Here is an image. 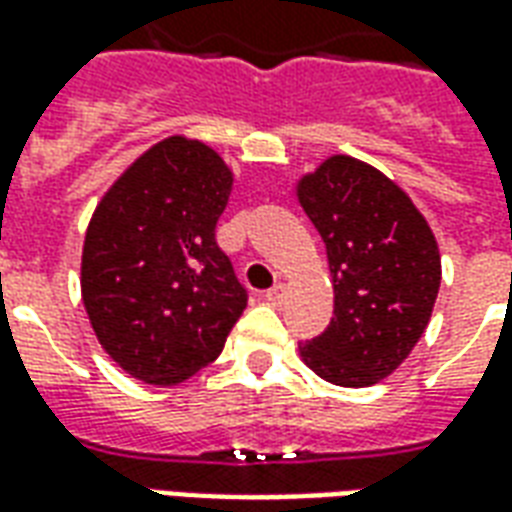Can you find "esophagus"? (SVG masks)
Segmentation results:
<instances>
[{
	"mask_svg": "<svg viewBox=\"0 0 512 512\" xmlns=\"http://www.w3.org/2000/svg\"><path fill=\"white\" fill-rule=\"evenodd\" d=\"M282 299H285V285H282V282H277L274 288L266 290L268 304H282Z\"/></svg>",
	"mask_w": 512,
	"mask_h": 512,
	"instance_id": "esophagus-1",
	"label": "esophagus"
}]
</instances>
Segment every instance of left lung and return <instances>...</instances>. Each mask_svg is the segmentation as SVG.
Wrapping results in <instances>:
<instances>
[{"mask_svg":"<svg viewBox=\"0 0 512 512\" xmlns=\"http://www.w3.org/2000/svg\"><path fill=\"white\" fill-rule=\"evenodd\" d=\"M299 200L326 244L334 285L332 323L301 356L337 386L376 384L428 326L441 282L436 238L414 202L356 158H329L301 180Z\"/></svg>","mask_w":512,"mask_h":512,"instance_id":"obj_1","label":"left lung"}]
</instances>
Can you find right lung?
I'll return each instance as SVG.
<instances>
[{"label":"right lung","mask_w":512,"mask_h":512,"mask_svg":"<svg viewBox=\"0 0 512 512\" xmlns=\"http://www.w3.org/2000/svg\"><path fill=\"white\" fill-rule=\"evenodd\" d=\"M233 175L169 136L106 191L87 227L82 299L104 351L145 384H180L222 354L249 290L216 244Z\"/></svg>","instance_id":"1"}]
</instances>
